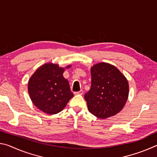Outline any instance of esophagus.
I'll return each mask as SVG.
<instances>
[{
    "instance_id": "1",
    "label": "esophagus",
    "mask_w": 157,
    "mask_h": 157,
    "mask_svg": "<svg viewBox=\"0 0 157 157\" xmlns=\"http://www.w3.org/2000/svg\"><path fill=\"white\" fill-rule=\"evenodd\" d=\"M83 93H84V91H82V90H80V91H78V92H75V93H74V94H75V95H82V94H83Z\"/></svg>"
}]
</instances>
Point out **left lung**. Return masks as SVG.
<instances>
[{
	"label": "left lung",
	"mask_w": 157,
	"mask_h": 157,
	"mask_svg": "<svg viewBox=\"0 0 157 157\" xmlns=\"http://www.w3.org/2000/svg\"><path fill=\"white\" fill-rule=\"evenodd\" d=\"M91 86L84 95L89 111L105 119L123 109L129 95L127 78L116 66L100 62L91 68Z\"/></svg>",
	"instance_id": "left-lung-1"
}]
</instances>
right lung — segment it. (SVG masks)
I'll list each match as a JSON object with an SVG mask.
<instances>
[{"label": "right lung", "mask_w": 157, "mask_h": 157, "mask_svg": "<svg viewBox=\"0 0 157 157\" xmlns=\"http://www.w3.org/2000/svg\"><path fill=\"white\" fill-rule=\"evenodd\" d=\"M71 67L46 63L31 76L28 84L29 95L39 110L50 115L58 113L73 97L68 81L63 76L65 69Z\"/></svg>", "instance_id": "obj_1"}]
</instances>
